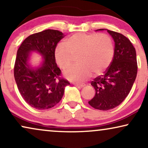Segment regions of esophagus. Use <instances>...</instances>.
<instances>
[{
	"label": "esophagus",
	"instance_id": "esophagus-1",
	"mask_svg": "<svg viewBox=\"0 0 148 148\" xmlns=\"http://www.w3.org/2000/svg\"><path fill=\"white\" fill-rule=\"evenodd\" d=\"M75 86L76 87H78V88H83V87H84L86 85L85 84H75Z\"/></svg>",
	"mask_w": 148,
	"mask_h": 148
}]
</instances>
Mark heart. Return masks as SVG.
<instances>
[{
	"label": "heart",
	"instance_id": "b5f03b06",
	"mask_svg": "<svg viewBox=\"0 0 148 148\" xmlns=\"http://www.w3.org/2000/svg\"><path fill=\"white\" fill-rule=\"evenodd\" d=\"M114 54L112 39L108 34L77 33L66 40L65 45L58 44L54 50L56 63L62 69L72 64L73 57L78 64L64 72L72 82L80 83L92 75H100L110 65Z\"/></svg>",
	"mask_w": 148,
	"mask_h": 148
}]
</instances>
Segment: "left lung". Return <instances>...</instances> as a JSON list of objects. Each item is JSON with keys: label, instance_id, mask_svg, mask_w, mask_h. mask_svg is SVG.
<instances>
[{"label": "left lung", "instance_id": "obj_1", "mask_svg": "<svg viewBox=\"0 0 148 148\" xmlns=\"http://www.w3.org/2000/svg\"><path fill=\"white\" fill-rule=\"evenodd\" d=\"M107 32L114 41V57L104 74L91 82L96 94L88 102L100 110H110L121 104L130 92L137 73L136 51L130 40L118 32Z\"/></svg>", "mask_w": 148, "mask_h": 148}]
</instances>
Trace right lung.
Listing matches in <instances>:
<instances>
[{
  "instance_id": "1",
  "label": "right lung",
  "mask_w": 148,
  "mask_h": 148,
  "mask_svg": "<svg viewBox=\"0 0 148 148\" xmlns=\"http://www.w3.org/2000/svg\"><path fill=\"white\" fill-rule=\"evenodd\" d=\"M64 36L58 30H44L26 38L17 50L14 77L18 90L25 102L38 110H46L57 104L63 96L64 88L70 84L60 77L61 71L54 57L56 45ZM32 51L43 56L42 65L38 68L28 64Z\"/></svg>"
}]
</instances>
